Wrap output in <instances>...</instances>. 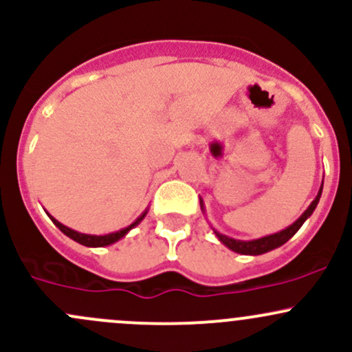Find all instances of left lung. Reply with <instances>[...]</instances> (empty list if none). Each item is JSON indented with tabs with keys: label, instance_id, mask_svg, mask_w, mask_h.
<instances>
[{
	"label": "left lung",
	"instance_id": "left-lung-1",
	"mask_svg": "<svg viewBox=\"0 0 352 352\" xmlns=\"http://www.w3.org/2000/svg\"><path fill=\"white\" fill-rule=\"evenodd\" d=\"M322 185H324V180H322V184H320L318 195H316V199L312 200L311 206L304 210V214L300 215V217L297 219L294 223H291V226L285 227L284 230H280V232L265 235V237H261V239H254V241H237V239L229 237V235H223V234L217 232L215 229H214V234L217 235V239L222 242L223 245L229 247V249L234 250V252L242 254V256H261V254H265V252H269V250L277 249V247L284 245L285 242H287L289 239H291L292 235H294L297 230L302 227V223L306 222L309 217H311L312 212L316 210V207H318V204H319L320 194H322ZM200 208H202V212H206V207H204L202 199H200Z\"/></svg>",
	"mask_w": 352,
	"mask_h": 352
}]
</instances>
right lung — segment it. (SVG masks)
Returning <instances> with one entry per match:
<instances>
[{
  "label": "right lung",
  "mask_w": 352,
  "mask_h": 352,
  "mask_svg": "<svg viewBox=\"0 0 352 352\" xmlns=\"http://www.w3.org/2000/svg\"><path fill=\"white\" fill-rule=\"evenodd\" d=\"M146 212H148V208H145V210L142 212L140 217H138L137 220H135V222L130 223L129 227H125V229L117 230V232H111V234H105V235H91V234H82V232H76V230L69 229V227L63 226V223H61V222H58V220H56L55 217H52V215H50L48 212H46V214H48V217L52 219V222L55 223V226L58 227V229L61 230V232H63L65 235H68V237H69V239H73V241H75V242H78V244L87 245V247H105V245L115 244V242L120 241V239L125 237V235L129 234L130 230L133 229V227H137L138 223H140L142 220L145 219Z\"/></svg>",
  "instance_id": "obj_1"
}]
</instances>
